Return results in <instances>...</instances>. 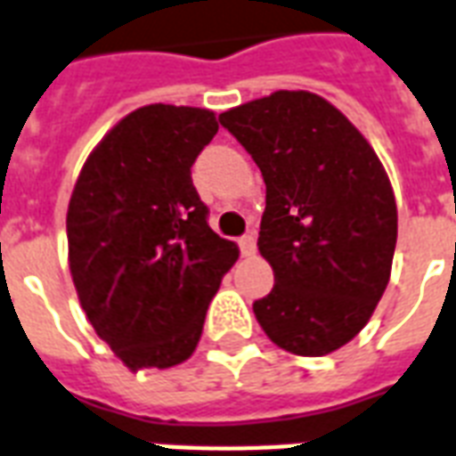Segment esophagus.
I'll list each match as a JSON object with an SVG mask.
<instances>
[{
	"mask_svg": "<svg viewBox=\"0 0 456 456\" xmlns=\"http://www.w3.org/2000/svg\"><path fill=\"white\" fill-rule=\"evenodd\" d=\"M238 245H240V252L245 256H252L255 255L256 249V242H255V235H242L240 240H238Z\"/></svg>",
	"mask_w": 456,
	"mask_h": 456,
	"instance_id": "1",
	"label": "esophagus"
}]
</instances>
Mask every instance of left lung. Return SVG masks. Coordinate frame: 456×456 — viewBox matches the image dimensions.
<instances>
[{
    "mask_svg": "<svg viewBox=\"0 0 456 456\" xmlns=\"http://www.w3.org/2000/svg\"><path fill=\"white\" fill-rule=\"evenodd\" d=\"M266 184L256 248L273 289L255 317L273 344L327 355L368 324L396 248V201L378 153L341 112L307 91L218 115Z\"/></svg>",
    "mask_w": 456,
    "mask_h": 456,
    "instance_id": "8db88e82",
    "label": "left lung"
}]
</instances>
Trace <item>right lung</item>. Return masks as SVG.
<instances>
[{"instance_id":"1","label":"right lung","mask_w":456,"mask_h":456,"mask_svg":"<svg viewBox=\"0 0 456 456\" xmlns=\"http://www.w3.org/2000/svg\"><path fill=\"white\" fill-rule=\"evenodd\" d=\"M216 132L204 108H139L102 136L71 191V279L95 334L129 370H163L194 354L238 259V245L208 228L191 184Z\"/></svg>"}]
</instances>
